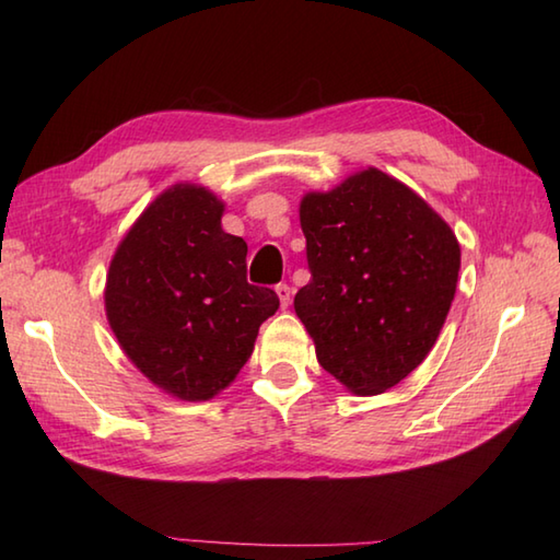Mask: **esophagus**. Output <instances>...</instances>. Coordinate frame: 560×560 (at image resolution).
Here are the masks:
<instances>
[{
	"label": "esophagus",
	"instance_id": "obj_1",
	"mask_svg": "<svg viewBox=\"0 0 560 560\" xmlns=\"http://www.w3.org/2000/svg\"><path fill=\"white\" fill-rule=\"evenodd\" d=\"M277 295H279L281 307H283V311H287V307L291 305V287H289V283H279Z\"/></svg>",
	"mask_w": 560,
	"mask_h": 560
}]
</instances>
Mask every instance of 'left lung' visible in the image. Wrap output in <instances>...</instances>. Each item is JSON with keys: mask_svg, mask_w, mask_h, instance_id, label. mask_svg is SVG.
<instances>
[{"mask_svg": "<svg viewBox=\"0 0 560 560\" xmlns=\"http://www.w3.org/2000/svg\"><path fill=\"white\" fill-rule=\"evenodd\" d=\"M311 283L293 307L319 365L353 395L419 368L445 325L459 273L450 225L395 177L368 168L301 199Z\"/></svg>", "mask_w": 560, "mask_h": 560, "instance_id": "8db88e82", "label": "left lung"}]
</instances>
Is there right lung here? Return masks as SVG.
<instances>
[{"mask_svg": "<svg viewBox=\"0 0 560 560\" xmlns=\"http://www.w3.org/2000/svg\"><path fill=\"white\" fill-rule=\"evenodd\" d=\"M221 217L207 187L165 189L117 245L105 283V315L127 359L185 401L229 387L279 307L271 289L247 283V243Z\"/></svg>", "mask_w": 560, "mask_h": 560, "instance_id": "right-lung-1", "label": "right lung"}]
</instances>
